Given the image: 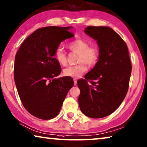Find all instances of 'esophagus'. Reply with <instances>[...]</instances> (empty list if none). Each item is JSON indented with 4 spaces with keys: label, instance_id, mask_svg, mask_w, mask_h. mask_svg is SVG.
<instances>
[{
    "label": "esophagus",
    "instance_id": "1",
    "mask_svg": "<svg viewBox=\"0 0 147 147\" xmlns=\"http://www.w3.org/2000/svg\"><path fill=\"white\" fill-rule=\"evenodd\" d=\"M74 85H76L77 84V80H74Z\"/></svg>",
    "mask_w": 147,
    "mask_h": 147
}]
</instances>
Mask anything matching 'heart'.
<instances>
[{
  "mask_svg": "<svg viewBox=\"0 0 147 147\" xmlns=\"http://www.w3.org/2000/svg\"><path fill=\"white\" fill-rule=\"evenodd\" d=\"M68 47L72 51L78 53V64L69 66L63 69V74L66 76L77 78L81 76L87 70V64L94 65L99 57L98 48L94 46H89L87 41L83 39H76L70 42ZM55 58L61 65H64L67 63V57L62 48L58 47L55 51Z\"/></svg>",
  "mask_w": 147,
  "mask_h": 147,
  "instance_id": "heart-1",
  "label": "heart"
}]
</instances>
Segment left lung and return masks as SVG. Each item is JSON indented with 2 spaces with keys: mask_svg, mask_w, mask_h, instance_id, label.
<instances>
[{
  "mask_svg": "<svg viewBox=\"0 0 147 147\" xmlns=\"http://www.w3.org/2000/svg\"><path fill=\"white\" fill-rule=\"evenodd\" d=\"M84 32L97 41L99 57L85 79L77 82L79 106L85 116L101 118L114 113L125 99L132 65L126 43L113 29L88 26Z\"/></svg>",
  "mask_w": 147,
  "mask_h": 147,
  "instance_id": "left-lung-1",
  "label": "left lung"
}]
</instances>
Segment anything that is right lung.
Returning a JSON list of instances; mask_svg holds the SVG:
<instances>
[{"label":"right lung","instance_id":"right-lung-1","mask_svg":"<svg viewBox=\"0 0 147 147\" xmlns=\"http://www.w3.org/2000/svg\"><path fill=\"white\" fill-rule=\"evenodd\" d=\"M69 27L49 26L36 29L22 42L15 56L14 79L20 99L32 115L42 119L57 116L69 90L71 77L54 78L61 73L55 51L73 34Z\"/></svg>","mask_w":147,"mask_h":147}]
</instances>
